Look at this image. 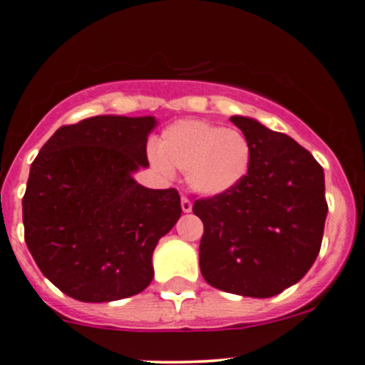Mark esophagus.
Returning <instances> with one entry per match:
<instances>
[{
	"label": "esophagus",
	"instance_id": "obj_1",
	"mask_svg": "<svg viewBox=\"0 0 365 365\" xmlns=\"http://www.w3.org/2000/svg\"><path fill=\"white\" fill-rule=\"evenodd\" d=\"M182 210H183V212H185V213H189L190 210H192V201H190L189 197H185V196L182 197Z\"/></svg>",
	"mask_w": 365,
	"mask_h": 365
}]
</instances>
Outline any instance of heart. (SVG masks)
<instances>
[{
  "mask_svg": "<svg viewBox=\"0 0 365 365\" xmlns=\"http://www.w3.org/2000/svg\"><path fill=\"white\" fill-rule=\"evenodd\" d=\"M251 157V143L240 130L182 120L162 132L152 160L164 173L169 169L187 173V182L196 192L219 196L240 185Z\"/></svg>",
  "mask_w": 365,
  "mask_h": 365,
  "instance_id": "b5f03b06",
  "label": "heart"
}]
</instances>
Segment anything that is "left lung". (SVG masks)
I'll list each match as a JSON object with an SVG mask.
<instances>
[{
  "mask_svg": "<svg viewBox=\"0 0 365 365\" xmlns=\"http://www.w3.org/2000/svg\"><path fill=\"white\" fill-rule=\"evenodd\" d=\"M251 143L247 176L230 192L194 201L203 220L200 268L222 292L268 298L300 281L323 240L329 205L318 160L282 132L231 116Z\"/></svg>",
  "mask_w": 365,
  "mask_h": 365,
  "instance_id": "obj_1",
  "label": "left lung"
}]
</instances>
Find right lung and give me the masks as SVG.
<instances>
[{
  "mask_svg": "<svg viewBox=\"0 0 365 365\" xmlns=\"http://www.w3.org/2000/svg\"><path fill=\"white\" fill-rule=\"evenodd\" d=\"M153 116H93L58 128L29 169L24 240L40 272L65 295L111 302L141 293L152 254L182 215L176 189H146Z\"/></svg>",
  "mask_w": 365,
  "mask_h": 365,
  "instance_id": "obj_1",
  "label": "right lung"
}]
</instances>
